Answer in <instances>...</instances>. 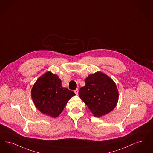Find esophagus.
Returning a JSON list of instances; mask_svg holds the SVG:
<instances>
[{
  "label": "esophagus",
  "instance_id": "esophagus-1",
  "mask_svg": "<svg viewBox=\"0 0 153 153\" xmlns=\"http://www.w3.org/2000/svg\"><path fill=\"white\" fill-rule=\"evenodd\" d=\"M74 93H76V95H77V94H79V90H78V89H76V90L74 91Z\"/></svg>",
  "mask_w": 153,
  "mask_h": 153
}]
</instances>
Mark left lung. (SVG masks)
<instances>
[{"label":"left lung","mask_w":153,"mask_h":153,"mask_svg":"<svg viewBox=\"0 0 153 153\" xmlns=\"http://www.w3.org/2000/svg\"><path fill=\"white\" fill-rule=\"evenodd\" d=\"M80 98L93 114L99 117L109 113L116 106L118 92L116 84L105 74L97 72L85 79V85L79 92Z\"/></svg>","instance_id":"obj_1"}]
</instances>
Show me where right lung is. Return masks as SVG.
<instances>
[{
  "mask_svg": "<svg viewBox=\"0 0 153 153\" xmlns=\"http://www.w3.org/2000/svg\"><path fill=\"white\" fill-rule=\"evenodd\" d=\"M74 95L73 91L63 88L59 77L50 72L39 77L31 91L32 98L37 108L53 118L59 116L69 100Z\"/></svg>",
  "mask_w": 153,
  "mask_h": 153,
  "instance_id": "add662e5",
  "label": "right lung"
}]
</instances>
